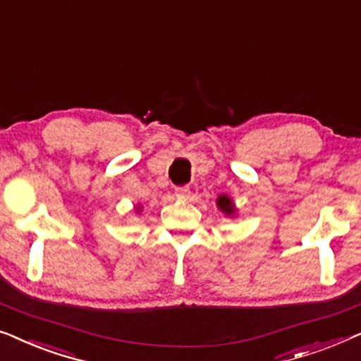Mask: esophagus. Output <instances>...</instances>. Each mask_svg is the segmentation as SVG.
<instances>
[{"instance_id":"obj_1","label":"esophagus","mask_w":361,"mask_h":361,"mask_svg":"<svg viewBox=\"0 0 361 361\" xmlns=\"http://www.w3.org/2000/svg\"><path fill=\"white\" fill-rule=\"evenodd\" d=\"M174 194H176L177 199H187V197H189V194H190V189H189V187H187V185L176 187Z\"/></svg>"}]
</instances>
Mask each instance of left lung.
Returning a JSON list of instances; mask_svg holds the SVG:
<instances>
[{"label": "left lung", "instance_id": "8db88e82", "mask_svg": "<svg viewBox=\"0 0 361 361\" xmlns=\"http://www.w3.org/2000/svg\"><path fill=\"white\" fill-rule=\"evenodd\" d=\"M216 207H219V210L221 212V214H225L226 216H236V207L233 204V199H231L230 195L226 194H220L219 197H216Z\"/></svg>", "mask_w": 361, "mask_h": 361}]
</instances>
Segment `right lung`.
Returning <instances> with one entry per match:
<instances>
[{
  "label": "right lung",
  "instance_id": "1",
  "mask_svg": "<svg viewBox=\"0 0 361 361\" xmlns=\"http://www.w3.org/2000/svg\"><path fill=\"white\" fill-rule=\"evenodd\" d=\"M135 210L137 212V214H141V210H142V207L140 205V204H137V205H135Z\"/></svg>",
  "mask_w": 361,
  "mask_h": 361
}]
</instances>
